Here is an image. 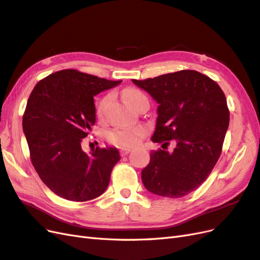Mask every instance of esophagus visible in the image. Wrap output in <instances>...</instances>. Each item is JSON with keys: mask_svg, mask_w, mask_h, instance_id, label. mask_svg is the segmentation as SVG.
<instances>
[{"mask_svg": "<svg viewBox=\"0 0 260 260\" xmlns=\"http://www.w3.org/2000/svg\"><path fill=\"white\" fill-rule=\"evenodd\" d=\"M119 152H121V156H126V155L129 154L131 149L129 148H122L121 150H119Z\"/></svg>", "mask_w": 260, "mask_h": 260, "instance_id": "34e87169", "label": "esophagus"}]
</instances>
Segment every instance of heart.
<instances>
[{
    "label": "heart",
    "mask_w": 260,
    "mask_h": 260,
    "mask_svg": "<svg viewBox=\"0 0 260 260\" xmlns=\"http://www.w3.org/2000/svg\"><path fill=\"white\" fill-rule=\"evenodd\" d=\"M123 98L126 103L129 104L132 108H134L137 102L141 101L143 99H147L142 91H139L134 88L126 89L123 92ZM108 96H103L96 105V115L100 119L104 117L105 113V105L108 103ZM146 134V128L144 126H133V127L127 128H117L110 131L106 134L108 141L116 146H121V147H133L141 141V138Z\"/></svg>",
    "instance_id": "heart-1"
}]
</instances>
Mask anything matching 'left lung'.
<instances>
[{
	"mask_svg": "<svg viewBox=\"0 0 260 260\" xmlns=\"http://www.w3.org/2000/svg\"><path fill=\"white\" fill-rule=\"evenodd\" d=\"M159 104L151 141L176 142L172 152H150L142 171L145 188L157 196L181 198L197 190L222 152L230 111L219 85L196 70H181L156 78L133 80Z\"/></svg>",
	"mask_w": 260,
	"mask_h": 260,
	"instance_id": "left-lung-1",
	"label": "left lung"
}]
</instances>
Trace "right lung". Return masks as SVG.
<instances>
[{
  "label": "right lung",
  "mask_w": 260,
  "mask_h": 260,
  "mask_svg": "<svg viewBox=\"0 0 260 260\" xmlns=\"http://www.w3.org/2000/svg\"><path fill=\"white\" fill-rule=\"evenodd\" d=\"M121 82L66 69L44 78L31 91L23 131L32 166L57 196L84 202L108 188L121 159L118 150L96 147L86 154L81 143L95 124L93 96Z\"/></svg>",
  "instance_id": "1"
}]
</instances>
